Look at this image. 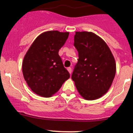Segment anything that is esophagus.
I'll use <instances>...</instances> for the list:
<instances>
[{
    "instance_id": "obj_1",
    "label": "esophagus",
    "mask_w": 133,
    "mask_h": 133,
    "mask_svg": "<svg viewBox=\"0 0 133 133\" xmlns=\"http://www.w3.org/2000/svg\"><path fill=\"white\" fill-rule=\"evenodd\" d=\"M67 70H68V71H69V73H70V74L72 73V69H71V68H70V67H68L67 68Z\"/></svg>"
}]
</instances>
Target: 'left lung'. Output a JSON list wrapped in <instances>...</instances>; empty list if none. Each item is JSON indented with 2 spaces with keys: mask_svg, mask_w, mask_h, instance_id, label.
<instances>
[{
  "mask_svg": "<svg viewBox=\"0 0 133 133\" xmlns=\"http://www.w3.org/2000/svg\"><path fill=\"white\" fill-rule=\"evenodd\" d=\"M74 46L78 58L71 78L83 98L97 99L107 92L115 78L113 55L106 43L90 32H76Z\"/></svg>",
  "mask_w": 133,
  "mask_h": 133,
  "instance_id": "1",
  "label": "left lung"
}]
</instances>
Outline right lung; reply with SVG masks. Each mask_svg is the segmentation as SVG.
<instances>
[{"instance_id":"right-lung-1","label":"right lung","mask_w":133,"mask_h":133,"mask_svg":"<svg viewBox=\"0 0 133 133\" xmlns=\"http://www.w3.org/2000/svg\"><path fill=\"white\" fill-rule=\"evenodd\" d=\"M68 36L67 32H45L35 39L24 56V80L31 90L39 96L51 97L70 77L58 55Z\"/></svg>"}]
</instances>
